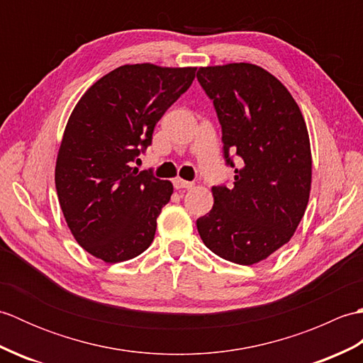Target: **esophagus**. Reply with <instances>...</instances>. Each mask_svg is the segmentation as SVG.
Here are the masks:
<instances>
[{"label":"esophagus","mask_w":363,"mask_h":363,"mask_svg":"<svg viewBox=\"0 0 363 363\" xmlns=\"http://www.w3.org/2000/svg\"><path fill=\"white\" fill-rule=\"evenodd\" d=\"M173 184H174V189H177V190H181V189H186V190H190V189H194V186H195V184H194V182L184 181V179H181V177H176V179L173 181Z\"/></svg>","instance_id":"1"}]
</instances>
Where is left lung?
<instances>
[{"label": "left lung", "mask_w": 363, "mask_h": 363, "mask_svg": "<svg viewBox=\"0 0 363 363\" xmlns=\"http://www.w3.org/2000/svg\"><path fill=\"white\" fill-rule=\"evenodd\" d=\"M196 78L213 101L226 165L235 168L233 187H212L213 207L196 220L198 233L217 256L257 264L290 240L309 203L306 121L290 91L262 67H201Z\"/></svg>", "instance_id": "left-lung-1"}]
</instances>
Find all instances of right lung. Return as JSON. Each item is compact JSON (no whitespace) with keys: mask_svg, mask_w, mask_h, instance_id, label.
<instances>
[{"mask_svg":"<svg viewBox=\"0 0 363 363\" xmlns=\"http://www.w3.org/2000/svg\"><path fill=\"white\" fill-rule=\"evenodd\" d=\"M195 72L123 65L96 81L73 109L54 179L67 225L91 256L115 264L152 243L173 184L130 162L151 145L156 123L187 91Z\"/></svg>","mask_w":363,"mask_h":363,"instance_id":"add662e5","label":"right lung"}]
</instances>
